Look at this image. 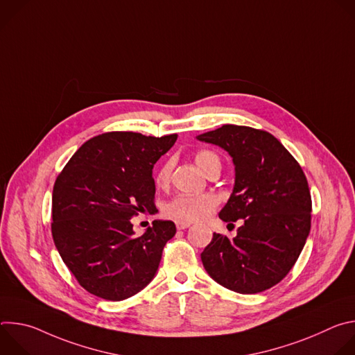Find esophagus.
<instances>
[{"mask_svg": "<svg viewBox=\"0 0 355 355\" xmlns=\"http://www.w3.org/2000/svg\"><path fill=\"white\" fill-rule=\"evenodd\" d=\"M175 225H177V229H178V230H184V229H187V227L191 226V223H185V222H177Z\"/></svg>", "mask_w": 355, "mask_h": 355, "instance_id": "1", "label": "esophagus"}]
</instances>
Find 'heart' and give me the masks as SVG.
Here are the masks:
<instances>
[{
    "label": "heart",
    "mask_w": 355,
    "mask_h": 355,
    "mask_svg": "<svg viewBox=\"0 0 355 355\" xmlns=\"http://www.w3.org/2000/svg\"><path fill=\"white\" fill-rule=\"evenodd\" d=\"M196 166L207 175L214 171H220L222 163L216 153L211 150H199L195 155ZM173 164L171 162H164L155 175V182L159 188H166L171 178ZM219 205V199L214 193H198L187 195L180 193L170 199L164 205V215L175 222L192 223L208 218Z\"/></svg>",
    "instance_id": "b5f03b06"
}]
</instances>
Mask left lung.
I'll return each instance as SVG.
<instances>
[{"mask_svg":"<svg viewBox=\"0 0 355 355\" xmlns=\"http://www.w3.org/2000/svg\"><path fill=\"white\" fill-rule=\"evenodd\" d=\"M233 157V192L219 218L243 220L230 240L214 233L200 259L208 274L239 293H259L281 282L311 232L312 198L299 163L271 133L223 125L198 136Z\"/></svg>","mask_w":355,"mask_h":355,"instance_id":"left-lung-1","label":"left lung"}]
</instances>
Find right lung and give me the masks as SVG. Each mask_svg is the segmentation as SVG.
Wrapping results in <instances>:
<instances>
[{
    "instance_id": "right-lung-1",
    "label": "right lung",
    "mask_w": 355,
    "mask_h": 355,
    "mask_svg": "<svg viewBox=\"0 0 355 355\" xmlns=\"http://www.w3.org/2000/svg\"><path fill=\"white\" fill-rule=\"evenodd\" d=\"M177 135L107 132L87 140L62 173L52 195V236L77 282L107 300L141 291L174 237L171 220H155L135 236L130 219L156 212L151 170Z\"/></svg>"
}]
</instances>
